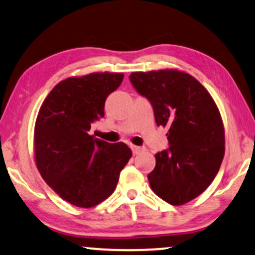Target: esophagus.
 Here are the masks:
<instances>
[{
  "instance_id": "34e87169",
  "label": "esophagus",
  "mask_w": 255,
  "mask_h": 255,
  "mask_svg": "<svg viewBox=\"0 0 255 255\" xmlns=\"http://www.w3.org/2000/svg\"><path fill=\"white\" fill-rule=\"evenodd\" d=\"M131 150H133L134 155H138L141 154L142 151L145 150L144 147H137V145H131Z\"/></svg>"
}]
</instances>
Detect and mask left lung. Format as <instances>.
Wrapping results in <instances>:
<instances>
[{
  "instance_id": "obj_1",
  "label": "left lung",
  "mask_w": 255,
  "mask_h": 255,
  "mask_svg": "<svg viewBox=\"0 0 255 255\" xmlns=\"http://www.w3.org/2000/svg\"><path fill=\"white\" fill-rule=\"evenodd\" d=\"M129 80L150 103L157 126L168 127L169 148L155 154L152 191L171 205L199 196L215 179L225 152L223 121L204 86L175 70L133 72Z\"/></svg>"
}]
</instances>
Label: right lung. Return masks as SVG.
Wrapping results in <instances>:
<instances>
[{
    "label": "right lung",
    "instance_id": "obj_1",
    "mask_svg": "<svg viewBox=\"0 0 255 255\" xmlns=\"http://www.w3.org/2000/svg\"><path fill=\"white\" fill-rule=\"evenodd\" d=\"M122 73L69 78L53 87L35 126V157L44 181L64 201L92 208L108 198L131 157L124 142L91 136L93 122L105 117V101L120 86Z\"/></svg>",
    "mask_w": 255,
    "mask_h": 255
}]
</instances>
